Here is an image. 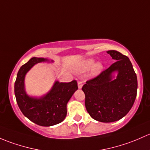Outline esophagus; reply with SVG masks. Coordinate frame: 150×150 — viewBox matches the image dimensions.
Segmentation results:
<instances>
[{"mask_svg": "<svg viewBox=\"0 0 150 150\" xmlns=\"http://www.w3.org/2000/svg\"><path fill=\"white\" fill-rule=\"evenodd\" d=\"M82 86H83L82 82H81V81H78V87H79V89H81V88H82Z\"/></svg>", "mask_w": 150, "mask_h": 150, "instance_id": "esophagus-1", "label": "esophagus"}]
</instances>
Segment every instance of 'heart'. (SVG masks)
Here are the masks:
<instances>
[{
    "label": "heart",
    "mask_w": 150,
    "mask_h": 150,
    "mask_svg": "<svg viewBox=\"0 0 150 150\" xmlns=\"http://www.w3.org/2000/svg\"><path fill=\"white\" fill-rule=\"evenodd\" d=\"M92 68V75L93 76H97L103 71L104 66L101 62L95 64V61L93 58H88L80 64L78 68V71L79 72H85Z\"/></svg>",
    "instance_id": "b5f03b06"
}]
</instances>
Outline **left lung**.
Here are the masks:
<instances>
[{
    "instance_id": "1",
    "label": "left lung",
    "mask_w": 150,
    "mask_h": 150,
    "mask_svg": "<svg viewBox=\"0 0 150 150\" xmlns=\"http://www.w3.org/2000/svg\"><path fill=\"white\" fill-rule=\"evenodd\" d=\"M107 52L115 63L82 87L88 113L103 123L123 118L132 108L137 92V74L129 58L116 50Z\"/></svg>"
}]
</instances>
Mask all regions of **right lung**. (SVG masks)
<instances>
[{"instance_id": "right-lung-1", "label": "right lung", "mask_w": 150, "mask_h": 150, "mask_svg": "<svg viewBox=\"0 0 150 150\" xmlns=\"http://www.w3.org/2000/svg\"><path fill=\"white\" fill-rule=\"evenodd\" d=\"M53 62L47 58L33 57L18 70L14 84L16 102L20 110L29 120L42 126H51L60 123L67 114V103L78 89L76 81L69 83L55 81L45 95L29 96L25 89L27 72L38 63Z\"/></svg>"}]
</instances>
